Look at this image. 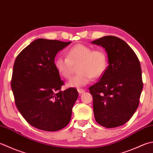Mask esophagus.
<instances>
[{
  "mask_svg": "<svg viewBox=\"0 0 153 153\" xmlns=\"http://www.w3.org/2000/svg\"><path fill=\"white\" fill-rule=\"evenodd\" d=\"M77 91H78V93H79V94H83V93L85 92V90L83 89L78 88V89H77Z\"/></svg>",
  "mask_w": 153,
  "mask_h": 153,
  "instance_id": "34e87169",
  "label": "esophagus"
}]
</instances>
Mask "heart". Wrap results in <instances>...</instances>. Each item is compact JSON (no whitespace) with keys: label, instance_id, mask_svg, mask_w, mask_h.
<instances>
[{"label":"heart","instance_id":"heart-1","mask_svg":"<svg viewBox=\"0 0 153 153\" xmlns=\"http://www.w3.org/2000/svg\"><path fill=\"white\" fill-rule=\"evenodd\" d=\"M67 58L58 57L54 65L59 75L65 79H70L74 70V65L79 64V73L68 82L70 87L84 86L91 82L93 77L98 78L105 71L107 56L101 49L93 50L90 46L77 44L71 47L66 53Z\"/></svg>","mask_w":153,"mask_h":153}]
</instances>
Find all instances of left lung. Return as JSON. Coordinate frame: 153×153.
<instances>
[{"instance_id":"8db88e82","label":"left lung","mask_w":153,"mask_h":153,"mask_svg":"<svg viewBox=\"0 0 153 153\" xmlns=\"http://www.w3.org/2000/svg\"><path fill=\"white\" fill-rule=\"evenodd\" d=\"M91 43L105 49L109 62L100 80L89 88L95 119L106 128L121 126L139 105L143 86L140 62L132 48L118 37L107 36Z\"/></svg>"}]
</instances>
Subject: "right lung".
<instances>
[{
    "mask_svg": "<svg viewBox=\"0 0 153 153\" xmlns=\"http://www.w3.org/2000/svg\"><path fill=\"white\" fill-rule=\"evenodd\" d=\"M71 42L37 39L14 62L11 88L15 104L25 120L40 130H60L70 121L78 92L74 88L60 90L64 83L54 59Z\"/></svg>",
    "mask_w": 153,
    "mask_h": 153,
    "instance_id": "right-lung-1",
    "label": "right lung"
}]
</instances>
